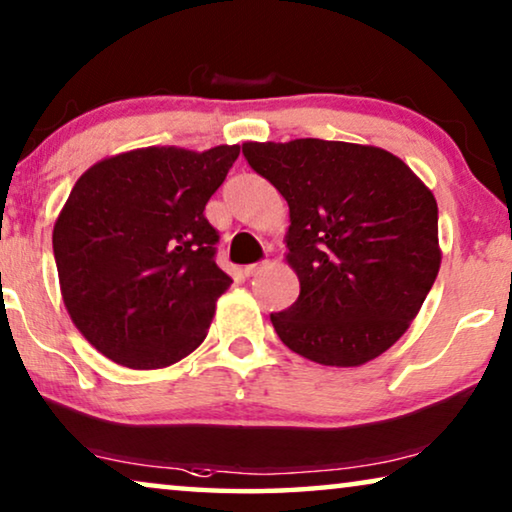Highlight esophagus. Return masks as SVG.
Returning a JSON list of instances; mask_svg holds the SVG:
<instances>
[{
    "label": "esophagus",
    "instance_id": "1",
    "mask_svg": "<svg viewBox=\"0 0 512 512\" xmlns=\"http://www.w3.org/2000/svg\"><path fill=\"white\" fill-rule=\"evenodd\" d=\"M262 266H264V262L246 264V266H243V276H246V278H250V276H255V273H257L259 269H262Z\"/></svg>",
    "mask_w": 512,
    "mask_h": 512
}]
</instances>
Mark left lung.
<instances>
[{
  "label": "left lung",
  "mask_w": 512,
  "mask_h": 512,
  "mask_svg": "<svg viewBox=\"0 0 512 512\" xmlns=\"http://www.w3.org/2000/svg\"><path fill=\"white\" fill-rule=\"evenodd\" d=\"M250 169L290 206L299 297L271 313L287 348L359 366L401 338L441 266L438 206L397 155L343 141L243 143Z\"/></svg>",
  "instance_id": "left-lung-1"
}]
</instances>
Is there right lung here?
Returning a JSON list of instances; mask_svg holds the SVG:
<instances>
[{"mask_svg": "<svg viewBox=\"0 0 512 512\" xmlns=\"http://www.w3.org/2000/svg\"><path fill=\"white\" fill-rule=\"evenodd\" d=\"M239 157L141 148L78 178L53 229L64 306L113 362L162 369L206 338L232 278L215 264L220 234L204 208Z\"/></svg>", "mask_w": 512, "mask_h": 512, "instance_id": "obj_1", "label": "right lung"}]
</instances>
